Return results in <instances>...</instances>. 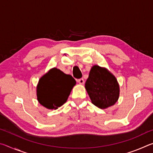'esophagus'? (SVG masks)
Segmentation results:
<instances>
[{
	"mask_svg": "<svg viewBox=\"0 0 153 153\" xmlns=\"http://www.w3.org/2000/svg\"><path fill=\"white\" fill-rule=\"evenodd\" d=\"M77 82H78L79 84H84V79L83 78H80V79H77Z\"/></svg>",
	"mask_w": 153,
	"mask_h": 153,
	"instance_id": "34e87169",
	"label": "esophagus"
}]
</instances>
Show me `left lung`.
Segmentation results:
<instances>
[{"label": "left lung", "instance_id": "8db88e82", "mask_svg": "<svg viewBox=\"0 0 153 153\" xmlns=\"http://www.w3.org/2000/svg\"><path fill=\"white\" fill-rule=\"evenodd\" d=\"M85 88L92 104L102 109L115 105L120 97V85L115 76L97 65L90 69Z\"/></svg>", "mask_w": 153, "mask_h": 153}]
</instances>
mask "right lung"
<instances>
[{"label":"right lung","instance_id":"obj_1","mask_svg":"<svg viewBox=\"0 0 153 153\" xmlns=\"http://www.w3.org/2000/svg\"><path fill=\"white\" fill-rule=\"evenodd\" d=\"M76 84L71 75L53 67L39 79L36 87L38 101L48 109H56L67 101Z\"/></svg>","mask_w":153,"mask_h":153}]
</instances>
